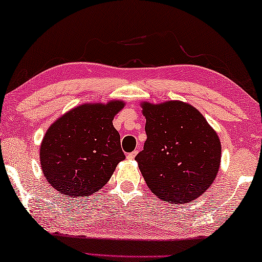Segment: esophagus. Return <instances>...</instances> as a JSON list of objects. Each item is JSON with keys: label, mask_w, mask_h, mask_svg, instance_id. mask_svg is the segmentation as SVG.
Here are the masks:
<instances>
[{"label": "esophagus", "mask_w": 262, "mask_h": 262, "mask_svg": "<svg viewBox=\"0 0 262 262\" xmlns=\"http://www.w3.org/2000/svg\"><path fill=\"white\" fill-rule=\"evenodd\" d=\"M137 156V151H134V152H131V153H128L127 154V159L128 160H132V159H135V157Z\"/></svg>", "instance_id": "34e87169"}]
</instances>
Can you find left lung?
<instances>
[{
	"instance_id": "obj_1",
	"label": "left lung",
	"mask_w": 262,
	"mask_h": 262,
	"mask_svg": "<svg viewBox=\"0 0 262 262\" xmlns=\"http://www.w3.org/2000/svg\"><path fill=\"white\" fill-rule=\"evenodd\" d=\"M147 139L136 160L147 186L159 199L189 203L215 181L221 141L194 106L170 101L143 103Z\"/></svg>"
}]
</instances>
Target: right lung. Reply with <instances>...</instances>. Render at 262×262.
<instances>
[{"instance_id":"obj_1","label":"right lung","mask_w":262,"mask_h":262,"mask_svg":"<svg viewBox=\"0 0 262 262\" xmlns=\"http://www.w3.org/2000/svg\"><path fill=\"white\" fill-rule=\"evenodd\" d=\"M124 103L84 104L51 125L40 146L42 173L55 190L91 196L104 186L125 159L121 137L113 125Z\"/></svg>"}]
</instances>
